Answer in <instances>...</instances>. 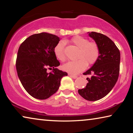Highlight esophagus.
I'll return each mask as SVG.
<instances>
[{"label": "esophagus", "mask_w": 133, "mask_h": 133, "mask_svg": "<svg viewBox=\"0 0 133 133\" xmlns=\"http://www.w3.org/2000/svg\"><path fill=\"white\" fill-rule=\"evenodd\" d=\"M69 76L70 77H71V78H73V79H76V78H77V76H75V75H70L69 74Z\"/></svg>", "instance_id": "34e87169"}]
</instances>
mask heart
Masks as SVG:
<instances>
[{"mask_svg": "<svg viewBox=\"0 0 133 133\" xmlns=\"http://www.w3.org/2000/svg\"><path fill=\"white\" fill-rule=\"evenodd\" d=\"M71 43L79 48L77 53L76 61L69 62L63 64V70L71 74H77L86 69V66H91L95 63L99 57L100 50L98 44L94 41H89L86 38L77 35L70 39ZM65 43L60 41L56 44L54 48V53L56 58L62 62L66 59L64 48Z\"/></svg>", "mask_w": 133, "mask_h": 133, "instance_id": "heart-1", "label": "heart"}]
</instances>
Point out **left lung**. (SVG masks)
I'll use <instances>...</instances> for the list:
<instances>
[{"label": "left lung", "mask_w": 133, "mask_h": 133, "mask_svg": "<svg viewBox=\"0 0 133 133\" xmlns=\"http://www.w3.org/2000/svg\"><path fill=\"white\" fill-rule=\"evenodd\" d=\"M99 47V57L84 75L88 83L78 93L86 100L95 101L108 95L117 82L119 73L120 52L115 43L109 38L101 33L88 32Z\"/></svg>", "instance_id": "obj_1"}]
</instances>
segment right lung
Returning a JSON list of instances; mask_svg holds the SVG:
<instances>
[{
    "mask_svg": "<svg viewBox=\"0 0 133 133\" xmlns=\"http://www.w3.org/2000/svg\"><path fill=\"white\" fill-rule=\"evenodd\" d=\"M57 35L47 32L29 36L19 48L16 68L26 91L38 99H46L57 91L62 78L67 76L58 70L60 65L54 53L59 41ZM48 68L52 71L48 73Z\"/></svg>",
    "mask_w": 133,
    "mask_h": 133,
    "instance_id": "1",
    "label": "right lung"
}]
</instances>
